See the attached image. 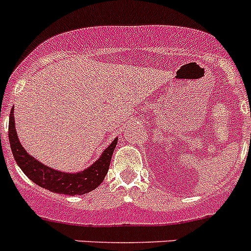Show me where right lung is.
Segmentation results:
<instances>
[{"label":"right lung","mask_w":251,"mask_h":251,"mask_svg":"<svg viewBox=\"0 0 251 251\" xmlns=\"http://www.w3.org/2000/svg\"><path fill=\"white\" fill-rule=\"evenodd\" d=\"M8 139H10L11 149L17 164L25 174L37 185L48 189L50 192L58 193L66 195H80L94 190L104 179L108 169H109L110 159L113 155V151L117 146L118 138H116L110 146L103 151L102 157L91 167L79 173H62L46 167L42 163L32 158L18 142L16 134L15 117L13 108L10 114L8 122Z\"/></svg>","instance_id":"1"}]
</instances>
